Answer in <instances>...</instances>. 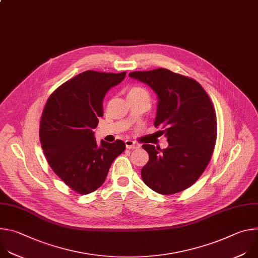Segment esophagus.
<instances>
[{
    "instance_id": "34e87169",
    "label": "esophagus",
    "mask_w": 258,
    "mask_h": 258,
    "mask_svg": "<svg viewBox=\"0 0 258 258\" xmlns=\"http://www.w3.org/2000/svg\"><path fill=\"white\" fill-rule=\"evenodd\" d=\"M125 146H126L127 149H138L140 147V145L138 143H136L132 140H126L125 141Z\"/></svg>"
}]
</instances>
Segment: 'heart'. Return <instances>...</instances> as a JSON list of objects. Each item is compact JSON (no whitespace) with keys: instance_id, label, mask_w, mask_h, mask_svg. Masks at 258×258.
<instances>
[{"instance_id":"b5f03b06","label":"heart","mask_w":258,"mask_h":258,"mask_svg":"<svg viewBox=\"0 0 258 258\" xmlns=\"http://www.w3.org/2000/svg\"><path fill=\"white\" fill-rule=\"evenodd\" d=\"M126 93V98L127 100L131 99H141V98H146V99H149V94L147 92L146 89H144L141 86H132L128 87L125 90Z\"/></svg>"}]
</instances>
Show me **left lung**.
<instances>
[{"mask_svg":"<svg viewBox=\"0 0 258 258\" xmlns=\"http://www.w3.org/2000/svg\"><path fill=\"white\" fill-rule=\"evenodd\" d=\"M131 78L148 85L157 95L156 127L167 138L161 149L144 144L149 161L141 171L153 191L170 195L191 187L208 165L216 142V115L207 93L195 80L165 68L134 71Z\"/></svg>","mask_w":258,"mask_h":258,"instance_id":"1","label":"left lung"}]
</instances>
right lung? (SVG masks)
<instances>
[{
    "label": "right lung",
    "mask_w": 258,
    "mask_h": 258,
    "mask_svg": "<svg viewBox=\"0 0 258 258\" xmlns=\"http://www.w3.org/2000/svg\"><path fill=\"white\" fill-rule=\"evenodd\" d=\"M126 72L88 70L61 85L49 97L41 118L40 140L53 171L79 194L87 195L102 186L113 160L125 145L101 141L93 130L103 116V100Z\"/></svg>",
    "instance_id": "right-lung-1"
}]
</instances>
